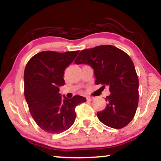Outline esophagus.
Listing matches in <instances>:
<instances>
[{
  "label": "esophagus",
  "mask_w": 161,
  "mask_h": 161,
  "mask_svg": "<svg viewBox=\"0 0 161 161\" xmlns=\"http://www.w3.org/2000/svg\"><path fill=\"white\" fill-rule=\"evenodd\" d=\"M94 99V97H86V100L89 101V102H92V101H93Z\"/></svg>",
  "instance_id": "obj_1"
}]
</instances>
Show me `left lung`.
<instances>
[{
	"label": "left lung",
	"instance_id": "8db88e82",
	"mask_svg": "<svg viewBox=\"0 0 161 161\" xmlns=\"http://www.w3.org/2000/svg\"><path fill=\"white\" fill-rule=\"evenodd\" d=\"M77 64L94 69L95 83L109 87L107 107L97 112L99 121L113 129H122L134 117L138 103V79L131 59L112 45H100L80 52Z\"/></svg>",
	"mask_w": 161,
	"mask_h": 161
}]
</instances>
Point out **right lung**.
Instances as JSON below:
<instances>
[{"instance_id": "add662e5", "label": "right lung", "mask_w": 161, "mask_h": 161, "mask_svg": "<svg viewBox=\"0 0 161 161\" xmlns=\"http://www.w3.org/2000/svg\"><path fill=\"white\" fill-rule=\"evenodd\" d=\"M80 51H43L28 61L24 72L25 100L36 124L45 131L59 133L72 126L76 119L75 108L85 102V97L76 95L62 97L59 87L64 85L65 69Z\"/></svg>"}]
</instances>
